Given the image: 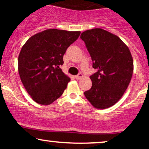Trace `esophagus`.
<instances>
[{
  "instance_id": "1",
  "label": "esophagus",
  "mask_w": 149,
  "mask_h": 149,
  "mask_svg": "<svg viewBox=\"0 0 149 149\" xmlns=\"http://www.w3.org/2000/svg\"><path fill=\"white\" fill-rule=\"evenodd\" d=\"M83 75L81 73H78V74L77 75V76H75V78H76L77 80H79V79H80V78H83Z\"/></svg>"
}]
</instances>
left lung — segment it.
I'll return each mask as SVG.
<instances>
[{
  "label": "left lung",
  "instance_id": "8db88e82",
  "mask_svg": "<svg viewBox=\"0 0 149 149\" xmlns=\"http://www.w3.org/2000/svg\"><path fill=\"white\" fill-rule=\"evenodd\" d=\"M80 38L91 56L97 72L90 77L92 88L84 95L98 109L109 108L124 95L132 76L134 65L129 48L115 34L102 29L87 30Z\"/></svg>",
  "mask_w": 149,
  "mask_h": 149
}]
</instances>
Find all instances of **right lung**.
I'll return each instance as SVG.
<instances>
[{"label":"right lung","instance_id":"1","mask_svg":"<svg viewBox=\"0 0 149 149\" xmlns=\"http://www.w3.org/2000/svg\"><path fill=\"white\" fill-rule=\"evenodd\" d=\"M80 31L57 29L38 33L22 46L18 57V71L24 87L32 100L49 105L61 96L71 78L61 71L66 49L79 37Z\"/></svg>","mask_w":149,"mask_h":149}]
</instances>
